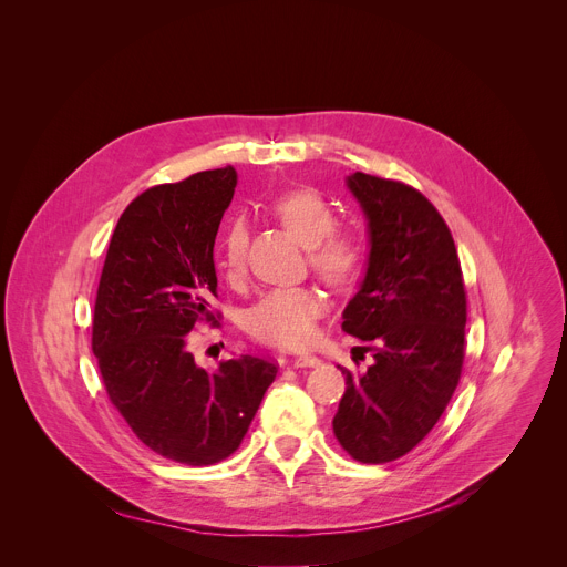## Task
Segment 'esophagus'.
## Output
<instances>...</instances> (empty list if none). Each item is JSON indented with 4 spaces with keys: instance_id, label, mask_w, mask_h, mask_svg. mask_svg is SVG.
<instances>
[{
    "instance_id": "1",
    "label": "esophagus",
    "mask_w": 567,
    "mask_h": 567,
    "mask_svg": "<svg viewBox=\"0 0 567 567\" xmlns=\"http://www.w3.org/2000/svg\"><path fill=\"white\" fill-rule=\"evenodd\" d=\"M320 359L313 354H300L293 359V368H318Z\"/></svg>"
}]
</instances>
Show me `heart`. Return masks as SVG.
I'll return each mask as SVG.
<instances>
[{
	"label": "heart",
	"mask_w": 567,
	"mask_h": 567,
	"mask_svg": "<svg viewBox=\"0 0 567 567\" xmlns=\"http://www.w3.org/2000/svg\"><path fill=\"white\" fill-rule=\"evenodd\" d=\"M278 221L309 249L311 269L334 287L350 285L361 271L354 239L334 230L330 204L313 190H291L271 204ZM247 226L230 221L219 239V267L228 280H239L247 260ZM326 311V298L313 287H285L265 293L247 313V330L265 343L302 348L313 337V322Z\"/></svg>",
	"instance_id": "1"
}]
</instances>
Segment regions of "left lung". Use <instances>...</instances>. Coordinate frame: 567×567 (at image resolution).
<instances>
[{
	"label": "left lung",
	"instance_id": "obj_1",
	"mask_svg": "<svg viewBox=\"0 0 567 567\" xmlns=\"http://www.w3.org/2000/svg\"><path fill=\"white\" fill-rule=\"evenodd\" d=\"M368 219L363 282L343 332L368 341L374 363L346 374L334 415L339 444L363 464L413 451L437 424L464 361L466 291L453 235L415 188L354 173L346 179Z\"/></svg>",
	"mask_w": 567,
	"mask_h": 567
}]
</instances>
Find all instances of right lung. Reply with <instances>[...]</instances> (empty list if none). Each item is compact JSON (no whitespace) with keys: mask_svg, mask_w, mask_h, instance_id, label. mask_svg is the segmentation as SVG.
<instances>
[{"mask_svg":"<svg viewBox=\"0 0 567 567\" xmlns=\"http://www.w3.org/2000/svg\"><path fill=\"white\" fill-rule=\"evenodd\" d=\"M235 168L154 186L121 215L101 274L92 350L105 390L134 435L168 460L208 466L245 440L278 368L251 354L204 370L188 350L215 322V235Z\"/></svg>","mask_w":567,"mask_h":567,"instance_id":"1","label":"right lung"}]
</instances>
